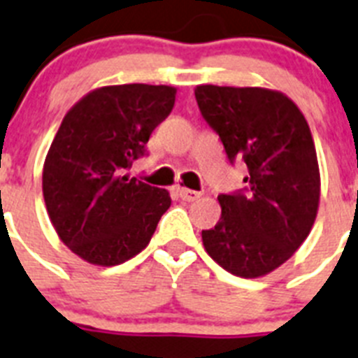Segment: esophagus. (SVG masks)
Returning a JSON list of instances; mask_svg holds the SVG:
<instances>
[{
    "label": "esophagus",
    "mask_w": 358,
    "mask_h": 358,
    "mask_svg": "<svg viewBox=\"0 0 358 358\" xmlns=\"http://www.w3.org/2000/svg\"><path fill=\"white\" fill-rule=\"evenodd\" d=\"M180 194V198L182 200H185V202H194V200H198V198L202 196V193H198V191H193V189H185V187H178L176 189Z\"/></svg>",
    "instance_id": "esophagus-1"
}]
</instances>
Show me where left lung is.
I'll list each match as a JSON object with an SVG mask.
<instances>
[{"label":"left lung","mask_w":358,"mask_h":358,"mask_svg":"<svg viewBox=\"0 0 358 358\" xmlns=\"http://www.w3.org/2000/svg\"><path fill=\"white\" fill-rule=\"evenodd\" d=\"M194 96L227 158L248 165L244 191L218 196L222 216L202 231L203 248L231 275L258 278L289 260L315 224L320 171L313 136L280 91L198 85Z\"/></svg>","instance_id":"left-lung-1"}]
</instances>
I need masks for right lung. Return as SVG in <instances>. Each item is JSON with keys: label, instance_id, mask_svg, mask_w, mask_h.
Masks as SVG:
<instances>
[{"label": "right lung", "instance_id": "right-lung-1", "mask_svg": "<svg viewBox=\"0 0 358 358\" xmlns=\"http://www.w3.org/2000/svg\"><path fill=\"white\" fill-rule=\"evenodd\" d=\"M169 85L98 87L65 114L43 164V198L59 240L94 266H118L147 248L169 191L129 178L149 136L173 110Z\"/></svg>", "mask_w": 358, "mask_h": 358}]
</instances>
